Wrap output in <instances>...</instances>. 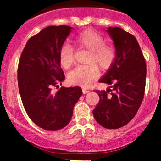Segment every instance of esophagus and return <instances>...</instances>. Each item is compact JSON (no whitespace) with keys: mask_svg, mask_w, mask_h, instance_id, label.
Segmentation results:
<instances>
[{"mask_svg":"<svg viewBox=\"0 0 161 161\" xmlns=\"http://www.w3.org/2000/svg\"><path fill=\"white\" fill-rule=\"evenodd\" d=\"M87 93H89V90H86V89H82V93L83 94H86Z\"/></svg>","mask_w":161,"mask_h":161,"instance_id":"esophagus-1","label":"esophagus"}]
</instances>
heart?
Returning a JSON list of instances; mask_svg holds the SVG:
<instances>
[{"mask_svg":"<svg viewBox=\"0 0 161 161\" xmlns=\"http://www.w3.org/2000/svg\"><path fill=\"white\" fill-rule=\"evenodd\" d=\"M74 43L79 48L90 52L87 57V65L76 67L68 75V79L72 84L87 86L97 78L98 66L102 70H108L116 60V49L113 46L104 43L102 36L93 30L87 29L79 33L74 39ZM60 61L62 66L69 68L74 63V49L69 44L60 48Z\"/></svg>","mask_w":161,"mask_h":161,"instance_id":"1","label":"heart"}]
</instances>
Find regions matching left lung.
Wrapping results in <instances>:
<instances>
[{"label": "left lung", "mask_w": 161, "mask_h": 161, "mask_svg": "<svg viewBox=\"0 0 161 161\" xmlns=\"http://www.w3.org/2000/svg\"><path fill=\"white\" fill-rule=\"evenodd\" d=\"M117 57L100 82L110 85L107 90H96L99 103L93 110L97 122L107 129L127 125L135 116L144 97L146 64L134 35L119 27H108ZM112 92L109 94V91Z\"/></svg>", "instance_id": "obj_1"}]
</instances>
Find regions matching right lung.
Wrapping results in <instances>:
<instances>
[{
    "instance_id": "right-lung-1",
    "label": "right lung",
    "mask_w": 161,
    "mask_h": 161,
    "mask_svg": "<svg viewBox=\"0 0 161 161\" xmlns=\"http://www.w3.org/2000/svg\"><path fill=\"white\" fill-rule=\"evenodd\" d=\"M68 26H50L26 42L18 65V86L23 107L33 122L47 130L69 124L73 108L82 94L79 86L59 87L64 80L59 53L71 32Z\"/></svg>"
}]
</instances>
